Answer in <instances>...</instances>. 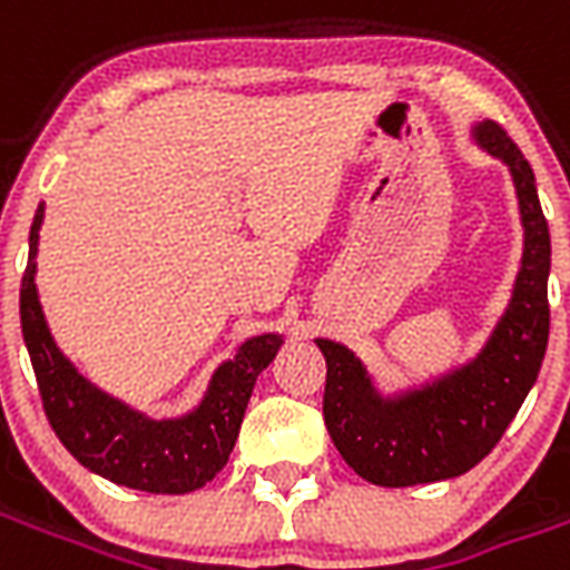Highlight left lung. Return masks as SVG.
<instances>
[{
	"mask_svg": "<svg viewBox=\"0 0 570 570\" xmlns=\"http://www.w3.org/2000/svg\"><path fill=\"white\" fill-rule=\"evenodd\" d=\"M470 137L507 164L522 219L513 296L476 357L430 382L382 394L351 347L317 338L326 357V430L347 466L384 489L454 479L476 466L525 403L550 342V228L540 210L534 170L507 130L489 118L476 121Z\"/></svg>",
	"mask_w": 570,
	"mask_h": 570,
	"instance_id": "left-lung-1",
	"label": "left lung"
}]
</instances>
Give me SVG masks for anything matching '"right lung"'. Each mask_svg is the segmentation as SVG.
Instances as JSON below:
<instances>
[{
    "instance_id": "right-lung-1",
    "label": "right lung",
    "mask_w": 570,
    "mask_h": 570,
    "mask_svg": "<svg viewBox=\"0 0 570 570\" xmlns=\"http://www.w3.org/2000/svg\"><path fill=\"white\" fill-rule=\"evenodd\" d=\"M42 219L45 204H39L30 228V259L20 284V330L57 440L81 466L116 485L151 494H186L207 485L235 449L253 384L277 357L284 335L262 333L240 342L235 357L213 370L198 406L176 419H149L85 379L57 347L36 286Z\"/></svg>"
}]
</instances>
